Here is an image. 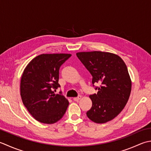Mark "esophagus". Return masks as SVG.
Here are the masks:
<instances>
[{
	"label": "esophagus",
	"instance_id": "obj_1",
	"mask_svg": "<svg viewBox=\"0 0 151 151\" xmlns=\"http://www.w3.org/2000/svg\"><path fill=\"white\" fill-rule=\"evenodd\" d=\"M81 96H78V97L73 98V100H74V101H78V100H79L80 99H81Z\"/></svg>",
	"mask_w": 151,
	"mask_h": 151
}]
</instances>
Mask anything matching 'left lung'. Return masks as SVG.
I'll return each instance as SVG.
<instances>
[{
  "label": "left lung",
  "instance_id": "left-lung-1",
  "mask_svg": "<svg viewBox=\"0 0 151 151\" xmlns=\"http://www.w3.org/2000/svg\"><path fill=\"white\" fill-rule=\"evenodd\" d=\"M77 57L93 76L94 85L100 83L97 94L89 96L93 102L87 112L96 123H106L124 109L130 97L132 81L124 60L119 55L99 51L79 52Z\"/></svg>",
  "mask_w": 151,
  "mask_h": 151
}]
</instances>
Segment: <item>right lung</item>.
Segmentation results:
<instances>
[{
	"instance_id": "obj_1",
	"label": "right lung",
	"mask_w": 151,
	"mask_h": 151,
	"mask_svg": "<svg viewBox=\"0 0 151 151\" xmlns=\"http://www.w3.org/2000/svg\"><path fill=\"white\" fill-rule=\"evenodd\" d=\"M71 55L42 54L34 58L24 68L20 83L21 99L36 121L53 124L66 113L68 100L54 91L60 87L58 83L60 67Z\"/></svg>"
}]
</instances>
